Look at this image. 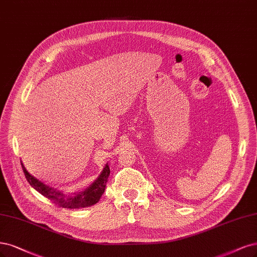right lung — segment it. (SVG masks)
<instances>
[{"instance_id":"obj_1","label":"right lung","mask_w":257,"mask_h":257,"mask_svg":"<svg viewBox=\"0 0 257 257\" xmlns=\"http://www.w3.org/2000/svg\"><path fill=\"white\" fill-rule=\"evenodd\" d=\"M21 166L25 178L32 187L36 189L39 193H41L43 197L51 200L54 204L64 208H81L94 205L104 193L105 186L106 183H107V179L110 172L108 164H106L102 173L99 175V178L96 179L86 190L81 192H75L73 194H67L57 189L49 187V186L43 184L36 178H34L33 175H31L28 172V170L25 169V167L22 163Z\"/></svg>"}]
</instances>
